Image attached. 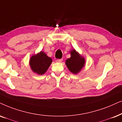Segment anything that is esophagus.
I'll list each match as a JSON object with an SVG mask.
<instances>
[{"mask_svg":"<svg viewBox=\"0 0 122 122\" xmlns=\"http://www.w3.org/2000/svg\"><path fill=\"white\" fill-rule=\"evenodd\" d=\"M63 61V59H58L57 60L58 62H59V63L61 62V61Z\"/></svg>","mask_w":122,"mask_h":122,"instance_id":"34e87169","label":"esophagus"}]
</instances>
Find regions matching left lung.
Listing matches in <instances>:
<instances>
[{
    "label": "left lung",
    "instance_id": "obj_1",
    "mask_svg": "<svg viewBox=\"0 0 122 122\" xmlns=\"http://www.w3.org/2000/svg\"><path fill=\"white\" fill-rule=\"evenodd\" d=\"M71 57L66 61L68 69L72 73L77 75L85 66V59L75 49L70 51Z\"/></svg>",
    "mask_w": 122,
    "mask_h": 122
}]
</instances>
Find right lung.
<instances>
[{
  "label": "right lung",
  "mask_w": 122,
  "mask_h": 122,
  "mask_svg": "<svg viewBox=\"0 0 122 122\" xmlns=\"http://www.w3.org/2000/svg\"><path fill=\"white\" fill-rule=\"evenodd\" d=\"M52 61L51 58L49 57L44 51H41L31 56L29 64L32 72L39 75H42L46 72Z\"/></svg>",
  "instance_id": "obj_1"
}]
</instances>
